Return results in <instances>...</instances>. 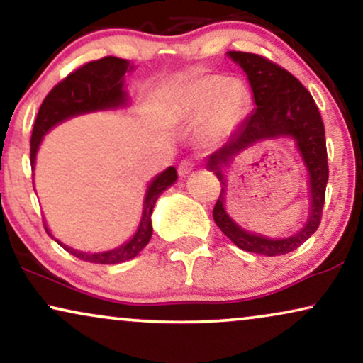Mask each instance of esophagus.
Masks as SVG:
<instances>
[{"mask_svg":"<svg viewBox=\"0 0 363 363\" xmlns=\"http://www.w3.org/2000/svg\"><path fill=\"white\" fill-rule=\"evenodd\" d=\"M194 167L196 162L192 161V159H184V161L179 164V174H181V176H187Z\"/></svg>","mask_w":363,"mask_h":363,"instance_id":"esophagus-1","label":"esophagus"}]
</instances>
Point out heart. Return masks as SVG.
<instances>
[{"label": "heart", "mask_w": 363, "mask_h": 363, "mask_svg": "<svg viewBox=\"0 0 363 363\" xmlns=\"http://www.w3.org/2000/svg\"><path fill=\"white\" fill-rule=\"evenodd\" d=\"M249 103L245 86L234 79L202 77L186 84L176 94V111L181 118L204 114L202 138L216 141L239 123Z\"/></svg>", "instance_id": "1"}]
</instances>
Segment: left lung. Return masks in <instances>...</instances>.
<instances>
[{"instance_id": "obj_1", "label": "left lung", "mask_w": 363, "mask_h": 363, "mask_svg": "<svg viewBox=\"0 0 363 363\" xmlns=\"http://www.w3.org/2000/svg\"><path fill=\"white\" fill-rule=\"evenodd\" d=\"M232 60L239 62L249 77L255 99V111L232 134L219 151L209 157L207 167L216 172L222 184L220 194L212 211L216 224L239 249L247 252L274 257L296 250L318 229L322 220L325 187L328 181V162L325 146V129L315 101L303 84L291 72L267 57L254 52L229 51ZM277 135H291L296 139L299 150L306 161L311 176V216L298 235L287 240H267L245 233L232 221L223 209L225 179L221 166L252 145L254 142Z\"/></svg>"}]
</instances>
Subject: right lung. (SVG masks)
Instances as JSON below:
<instances>
[{
  "mask_svg": "<svg viewBox=\"0 0 363 363\" xmlns=\"http://www.w3.org/2000/svg\"><path fill=\"white\" fill-rule=\"evenodd\" d=\"M128 60L121 57L106 56L101 60L89 61L86 65L79 66L77 69L69 72L65 79L60 81L55 88L50 91L43 101L40 111H38L35 125H33L31 134V154L30 161L31 167H35L36 152L40 147V143L45 134L50 131L52 125H56L61 121H65L71 116L89 113V111L98 109H109L118 108V106L125 104V93L123 91V77L125 71L131 69ZM177 179L176 167H169L166 171L159 174L149 186L146 199H144V211L141 217V224L134 238L125 242L121 247L108 252L99 254H86L74 250L67 245H62L60 240H56L48 230L45 229L62 249L74 255V257L86 260L93 264H121L125 260L136 257L141 250L146 247L152 235V224L151 214L156 204L157 197L172 186Z\"/></svg>",
  "mask_w": 363,
  "mask_h": 363,
  "instance_id": "obj_1",
  "label": "right lung"
}]
</instances>
